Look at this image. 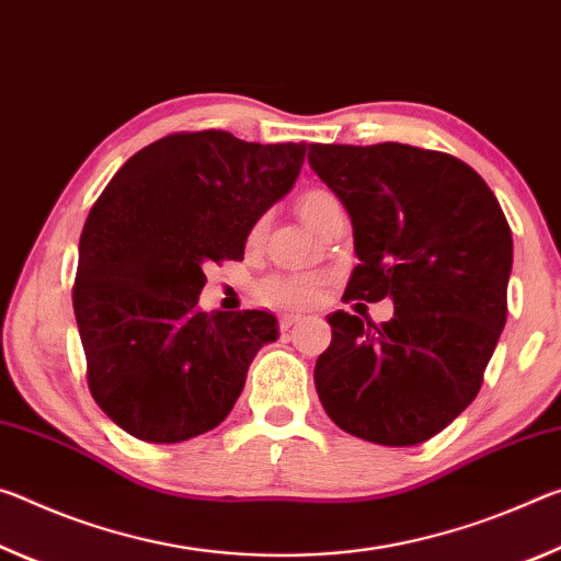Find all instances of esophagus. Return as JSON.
I'll use <instances>...</instances> for the list:
<instances>
[{"instance_id": "34e87169", "label": "esophagus", "mask_w": 561, "mask_h": 561, "mask_svg": "<svg viewBox=\"0 0 561 561\" xmlns=\"http://www.w3.org/2000/svg\"><path fill=\"white\" fill-rule=\"evenodd\" d=\"M300 320V313H283L280 316V330H290Z\"/></svg>"}]
</instances>
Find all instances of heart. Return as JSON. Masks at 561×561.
Listing matches in <instances>:
<instances>
[{
	"instance_id": "obj_1",
	"label": "heart",
	"mask_w": 561,
	"mask_h": 561,
	"mask_svg": "<svg viewBox=\"0 0 561 561\" xmlns=\"http://www.w3.org/2000/svg\"><path fill=\"white\" fill-rule=\"evenodd\" d=\"M298 214L306 224L318 231V226L323 224V218L333 208H341V201H337L330 191L325 188H308L298 196ZM263 231V220H259L251 228V238H259ZM263 296L271 302H280V306H306V302L316 300L320 293V280L308 278V275H273L263 283Z\"/></svg>"
}]
</instances>
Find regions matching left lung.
<instances>
[{"instance_id": "8db88e82", "label": "left lung", "mask_w": 561, "mask_h": 561, "mask_svg": "<svg viewBox=\"0 0 561 561\" xmlns=\"http://www.w3.org/2000/svg\"><path fill=\"white\" fill-rule=\"evenodd\" d=\"M353 220L343 300L392 298L388 323L337 310L316 390L337 427L388 447L425 443L470 405L507 320L512 231L480 173L443 151L310 144Z\"/></svg>"}]
</instances>
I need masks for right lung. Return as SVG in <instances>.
<instances>
[{
	"instance_id": "add662e5",
	"label": "right lung",
	"mask_w": 561,
	"mask_h": 561,
	"mask_svg": "<svg viewBox=\"0 0 561 561\" xmlns=\"http://www.w3.org/2000/svg\"><path fill=\"white\" fill-rule=\"evenodd\" d=\"M306 144L179 131L134 153L91 206L73 316L91 398L128 435L183 443L226 420L263 343L265 310L206 313L208 263L241 261L248 231L296 183Z\"/></svg>"
}]
</instances>
